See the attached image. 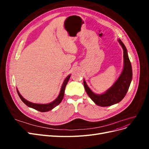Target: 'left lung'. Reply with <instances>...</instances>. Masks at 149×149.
Listing matches in <instances>:
<instances>
[{
	"mask_svg": "<svg viewBox=\"0 0 149 149\" xmlns=\"http://www.w3.org/2000/svg\"><path fill=\"white\" fill-rule=\"evenodd\" d=\"M118 42L124 52V67L122 73L114 84L106 92L98 94L93 92L88 87L85 80H83L84 89L89 97L96 104L101 107L110 106L123 100L128 91L132 79V66L128 56L127 49L120 39H118Z\"/></svg>",
	"mask_w": 149,
	"mask_h": 149,
	"instance_id": "left-lung-1",
	"label": "left lung"
}]
</instances>
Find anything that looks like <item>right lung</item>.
Returning a JSON list of instances; mask_svg holds the SVG:
<instances>
[{"mask_svg":"<svg viewBox=\"0 0 149 149\" xmlns=\"http://www.w3.org/2000/svg\"><path fill=\"white\" fill-rule=\"evenodd\" d=\"M70 76H71V74L68 76L65 79L63 83L62 86L61 88V90H60L59 95L58 96V97L55 99V100H54L53 101H52L50 103L37 104V103L31 102H30L27 100H26L25 99H24L23 97H22L21 94H20L19 90L17 89V93H18V94H19V96L20 98L21 99V100L23 101L25 104L27 106H29V107H31V108H33V109H34L35 110H37V111H40V112H47V111H49L53 109L54 107H55L56 106L59 104L63 100V97H64V94H65V87H66V86L68 82Z\"/></svg>","mask_w":149,"mask_h":149,"instance_id":"1","label":"right lung"}]
</instances>
